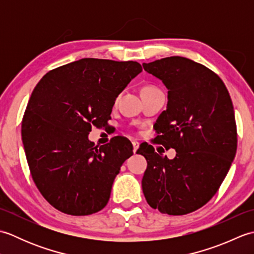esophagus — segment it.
Here are the masks:
<instances>
[{"label":"esophagus","mask_w":254,"mask_h":254,"mask_svg":"<svg viewBox=\"0 0 254 254\" xmlns=\"http://www.w3.org/2000/svg\"><path fill=\"white\" fill-rule=\"evenodd\" d=\"M132 144H133V153L135 154V153H136V150L138 149L139 144H138L137 142H132Z\"/></svg>","instance_id":"34e87169"}]
</instances>
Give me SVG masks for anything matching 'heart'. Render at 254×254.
Wrapping results in <instances>:
<instances>
[{
	"mask_svg": "<svg viewBox=\"0 0 254 254\" xmlns=\"http://www.w3.org/2000/svg\"><path fill=\"white\" fill-rule=\"evenodd\" d=\"M144 89H152V87H146V88H144Z\"/></svg>",
	"mask_w": 254,
	"mask_h": 254,
	"instance_id": "b5f03b06",
	"label": "heart"
}]
</instances>
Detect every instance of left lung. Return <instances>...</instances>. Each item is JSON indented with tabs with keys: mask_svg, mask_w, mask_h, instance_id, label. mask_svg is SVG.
<instances>
[{
	"mask_svg": "<svg viewBox=\"0 0 254 254\" xmlns=\"http://www.w3.org/2000/svg\"><path fill=\"white\" fill-rule=\"evenodd\" d=\"M143 67L168 89L167 109L154 124L158 133L154 141L177 152L168 159L152 145L139 146L136 153L147 160L143 193L161 213L189 214L214 196L235 158L233 102L223 80L190 59L165 58Z\"/></svg>",
	"mask_w": 254,
	"mask_h": 254,
	"instance_id": "obj_1",
	"label": "left lung"
}]
</instances>
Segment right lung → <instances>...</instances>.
I'll return each mask as SVG.
<instances>
[{
    "label": "right lung",
    "mask_w": 254,
    "mask_h": 254,
    "mask_svg": "<svg viewBox=\"0 0 254 254\" xmlns=\"http://www.w3.org/2000/svg\"><path fill=\"white\" fill-rule=\"evenodd\" d=\"M141 64L85 58L52 69L37 84L21 123V139L38 190L62 213L99 212L110 198L122 164L133 155L127 138L95 146L91 126L111 118L112 107Z\"/></svg>",
    "instance_id": "right-lung-1"
}]
</instances>
